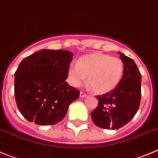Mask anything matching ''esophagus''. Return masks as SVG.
<instances>
[{
	"label": "esophagus",
	"mask_w": 158,
	"mask_h": 158,
	"mask_svg": "<svg viewBox=\"0 0 158 158\" xmlns=\"http://www.w3.org/2000/svg\"><path fill=\"white\" fill-rule=\"evenodd\" d=\"M79 95H80L81 98H85V97H86V94H85L84 92H80V94H79Z\"/></svg>",
	"instance_id": "34e87169"
}]
</instances>
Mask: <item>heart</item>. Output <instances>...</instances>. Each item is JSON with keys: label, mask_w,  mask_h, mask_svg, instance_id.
I'll use <instances>...</instances> for the list:
<instances>
[{"label": "heart", "mask_w": 158, "mask_h": 158, "mask_svg": "<svg viewBox=\"0 0 158 158\" xmlns=\"http://www.w3.org/2000/svg\"><path fill=\"white\" fill-rule=\"evenodd\" d=\"M123 64L119 58L102 52H93L79 57L76 64H71L68 76L71 84L80 86L87 83L98 94L109 93L121 81Z\"/></svg>", "instance_id": "heart-1"}]
</instances>
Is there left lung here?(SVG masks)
I'll list each match as a JSON object with an SVG mask.
<instances>
[{"label":"left lung","mask_w":158,"mask_h":158,"mask_svg":"<svg viewBox=\"0 0 158 158\" xmlns=\"http://www.w3.org/2000/svg\"><path fill=\"white\" fill-rule=\"evenodd\" d=\"M123 64V74L118 86L111 92L97 96L98 107L91 113L96 126L119 129L134 117L141 100V75L131 58L118 52Z\"/></svg>","instance_id":"left-lung-1"}]
</instances>
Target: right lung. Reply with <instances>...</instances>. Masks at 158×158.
Returning <instances> with one entry per match:
<instances>
[{"label": "right lung", "instance_id": "1", "mask_svg": "<svg viewBox=\"0 0 158 158\" xmlns=\"http://www.w3.org/2000/svg\"><path fill=\"white\" fill-rule=\"evenodd\" d=\"M73 53L42 49L23 59L15 73V98L21 114L38 125H52L66 116L80 92L66 82Z\"/></svg>", "mask_w": 158, "mask_h": 158}]
</instances>
